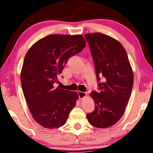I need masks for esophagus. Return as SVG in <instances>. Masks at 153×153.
Returning <instances> with one entry per match:
<instances>
[{
	"mask_svg": "<svg viewBox=\"0 0 153 153\" xmlns=\"http://www.w3.org/2000/svg\"><path fill=\"white\" fill-rule=\"evenodd\" d=\"M77 93H78V96L79 99H83V98L87 96V93L85 92H82V91H77Z\"/></svg>",
	"mask_w": 153,
	"mask_h": 153,
	"instance_id": "1",
	"label": "esophagus"
}]
</instances>
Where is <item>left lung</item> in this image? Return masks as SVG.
<instances>
[{
    "mask_svg": "<svg viewBox=\"0 0 153 153\" xmlns=\"http://www.w3.org/2000/svg\"><path fill=\"white\" fill-rule=\"evenodd\" d=\"M94 60L100 92L90 95L95 108L87 114L91 125L106 128L119 121L131 96L134 74L125 48L115 39L101 33L85 34Z\"/></svg>",
    "mask_w": 153,
    "mask_h": 153,
    "instance_id": "left-lung-1",
    "label": "left lung"
}]
</instances>
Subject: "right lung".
Segmentation results:
<instances>
[{
  "mask_svg": "<svg viewBox=\"0 0 153 153\" xmlns=\"http://www.w3.org/2000/svg\"><path fill=\"white\" fill-rule=\"evenodd\" d=\"M86 41L81 35H50L37 41L25 54L21 71L22 87L32 117L48 129L66 123L78 94L54 83L68 59L80 53Z\"/></svg>",
  "mask_w": 153,
  "mask_h": 153,
  "instance_id": "right-lung-1",
  "label": "right lung"
}]
</instances>
